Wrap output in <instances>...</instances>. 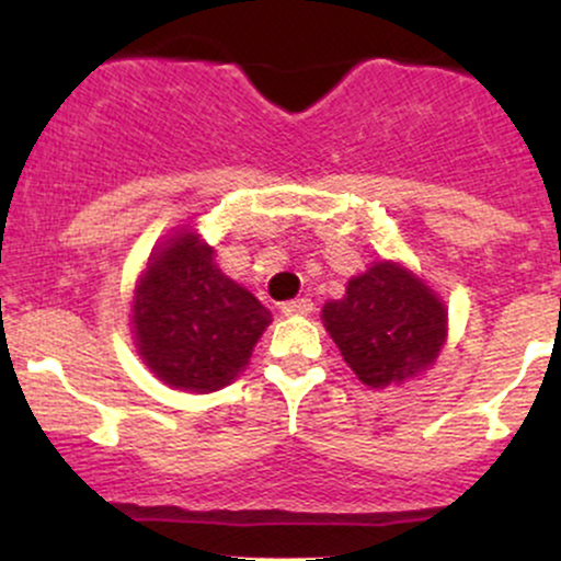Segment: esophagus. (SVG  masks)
I'll use <instances>...</instances> for the list:
<instances>
[{
    "mask_svg": "<svg viewBox=\"0 0 561 561\" xmlns=\"http://www.w3.org/2000/svg\"><path fill=\"white\" fill-rule=\"evenodd\" d=\"M282 313H285V317H308V313H313V302L308 298L287 300L282 302Z\"/></svg>",
    "mask_w": 561,
    "mask_h": 561,
    "instance_id": "1",
    "label": "esophagus"
}]
</instances>
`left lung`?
I'll list each match as a JSON object with an SVG mask.
<instances>
[{
    "instance_id": "left-lung-1",
    "label": "left lung",
    "mask_w": 561,
    "mask_h": 561,
    "mask_svg": "<svg viewBox=\"0 0 561 561\" xmlns=\"http://www.w3.org/2000/svg\"><path fill=\"white\" fill-rule=\"evenodd\" d=\"M321 321L353 375L377 390L433 369L448 337L446 302L401 261H375L351 276Z\"/></svg>"
}]
</instances>
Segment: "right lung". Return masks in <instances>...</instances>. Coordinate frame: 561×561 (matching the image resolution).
<instances>
[{
    "instance_id": "add662e5",
    "label": "right lung",
    "mask_w": 561,
    "mask_h": 561,
    "mask_svg": "<svg viewBox=\"0 0 561 561\" xmlns=\"http://www.w3.org/2000/svg\"><path fill=\"white\" fill-rule=\"evenodd\" d=\"M268 324L272 311L218 268L216 250L190 227L156 244L134 287V345L173 390L227 388Z\"/></svg>"
}]
</instances>
